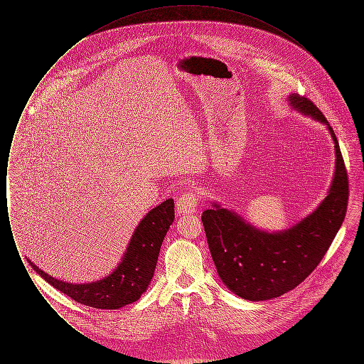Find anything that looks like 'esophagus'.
I'll use <instances>...</instances> for the list:
<instances>
[{"instance_id":"esophagus-1","label":"esophagus","mask_w":364,"mask_h":364,"mask_svg":"<svg viewBox=\"0 0 364 364\" xmlns=\"http://www.w3.org/2000/svg\"><path fill=\"white\" fill-rule=\"evenodd\" d=\"M199 206V195L195 191L184 192L176 202V208L180 214H192Z\"/></svg>"}]
</instances>
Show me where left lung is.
Listing matches in <instances>:
<instances>
[{
	"instance_id": "obj_1",
	"label": "left lung",
	"mask_w": 364,
	"mask_h": 364,
	"mask_svg": "<svg viewBox=\"0 0 364 364\" xmlns=\"http://www.w3.org/2000/svg\"><path fill=\"white\" fill-rule=\"evenodd\" d=\"M291 105L328 125L336 149V173L321 206L294 228L267 233L218 205L205 210L202 223L211 258L226 287L251 301L278 297L311 274L346 218L349 184L344 158L333 128L310 100L292 94Z\"/></svg>"
}]
</instances>
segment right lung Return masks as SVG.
I'll return each mask as SVG.
<instances>
[{
    "label": "right lung",
    "mask_w": 364,
    "mask_h": 364,
    "mask_svg": "<svg viewBox=\"0 0 364 364\" xmlns=\"http://www.w3.org/2000/svg\"><path fill=\"white\" fill-rule=\"evenodd\" d=\"M173 220V199L149 211L136 226L122 263L112 274L95 282L68 284L50 277L33 262L30 263L41 277L75 301L92 309L116 310L136 301L140 294L146 292L154 276L164 237Z\"/></svg>",
    "instance_id": "add662e5"
}]
</instances>
